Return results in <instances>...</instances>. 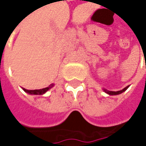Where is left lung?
Masks as SVG:
<instances>
[{"label": "left lung", "mask_w": 146, "mask_h": 146, "mask_svg": "<svg viewBox=\"0 0 146 146\" xmlns=\"http://www.w3.org/2000/svg\"><path fill=\"white\" fill-rule=\"evenodd\" d=\"M129 88V86H127V87H125V88H123L122 90L121 91H117V92H112V91H107L106 89H103L105 92H107V94H109V95H118V94H121V93H122L123 92L126 90L127 88Z\"/></svg>", "instance_id": "left-lung-1"}]
</instances>
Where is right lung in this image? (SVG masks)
Wrapping results in <instances>:
<instances>
[{
	"instance_id": "obj_1",
	"label": "right lung",
	"mask_w": 146,
	"mask_h": 146,
	"mask_svg": "<svg viewBox=\"0 0 146 146\" xmlns=\"http://www.w3.org/2000/svg\"><path fill=\"white\" fill-rule=\"evenodd\" d=\"M54 87V84H50L48 88H42V89H39V90H27L23 88V90L25 91V92L29 93V94H34V95H42L44 93H45L48 90H49L50 88H52Z\"/></svg>"
}]
</instances>
